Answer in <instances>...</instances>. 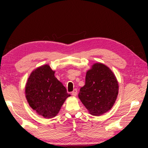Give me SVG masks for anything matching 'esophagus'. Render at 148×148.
<instances>
[{
    "mask_svg": "<svg viewBox=\"0 0 148 148\" xmlns=\"http://www.w3.org/2000/svg\"><path fill=\"white\" fill-rule=\"evenodd\" d=\"M77 89H75L72 92V95H73L74 97H76V95H77Z\"/></svg>",
    "mask_w": 148,
    "mask_h": 148,
    "instance_id": "1",
    "label": "esophagus"
}]
</instances>
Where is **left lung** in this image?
Listing matches in <instances>:
<instances>
[{
    "label": "left lung",
    "instance_id": "obj_1",
    "mask_svg": "<svg viewBox=\"0 0 148 148\" xmlns=\"http://www.w3.org/2000/svg\"><path fill=\"white\" fill-rule=\"evenodd\" d=\"M119 84L114 72L101 62H97L86 72V84L81 87L78 97L89 113L100 116L115 104Z\"/></svg>",
    "mask_w": 148,
    "mask_h": 148
}]
</instances>
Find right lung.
Wrapping results in <instances>:
<instances>
[{
	"label": "right lung",
	"instance_id": "obj_1",
	"mask_svg": "<svg viewBox=\"0 0 148 148\" xmlns=\"http://www.w3.org/2000/svg\"><path fill=\"white\" fill-rule=\"evenodd\" d=\"M54 74L55 71L48 64L35 69L30 74L25 89L29 106L46 119L56 117L66 98L71 97Z\"/></svg>",
	"mask_w": 148,
	"mask_h": 148
}]
</instances>
